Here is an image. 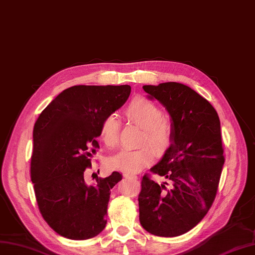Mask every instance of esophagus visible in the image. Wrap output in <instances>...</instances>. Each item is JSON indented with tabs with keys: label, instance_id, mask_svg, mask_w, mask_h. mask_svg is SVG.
I'll return each instance as SVG.
<instances>
[{
	"label": "esophagus",
	"instance_id": "34e87169",
	"mask_svg": "<svg viewBox=\"0 0 255 255\" xmlns=\"http://www.w3.org/2000/svg\"><path fill=\"white\" fill-rule=\"evenodd\" d=\"M125 177L126 178H131V179H136L137 178V176L136 175H134V174H125Z\"/></svg>",
	"mask_w": 255,
	"mask_h": 255
}]
</instances>
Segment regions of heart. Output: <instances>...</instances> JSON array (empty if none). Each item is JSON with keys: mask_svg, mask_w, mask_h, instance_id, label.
<instances>
[{"mask_svg": "<svg viewBox=\"0 0 255 255\" xmlns=\"http://www.w3.org/2000/svg\"><path fill=\"white\" fill-rule=\"evenodd\" d=\"M124 114L129 122L142 128L140 144L148 143L150 146L148 144L133 150L124 149L109 160V163L115 170L135 173L154 159V150L158 156H161L170 148L173 141V125L168 116L163 115L155 104L145 98L130 101ZM120 121L114 115H108L101 123L100 137L108 146L114 147L120 140Z\"/></svg>", "mask_w": 255, "mask_h": 255, "instance_id": "b5f03b06", "label": "heart"}]
</instances>
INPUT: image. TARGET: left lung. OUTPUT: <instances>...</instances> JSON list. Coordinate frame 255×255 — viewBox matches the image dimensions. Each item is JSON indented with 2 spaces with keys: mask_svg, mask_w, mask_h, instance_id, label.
I'll use <instances>...</instances> for the list:
<instances>
[{
  "mask_svg": "<svg viewBox=\"0 0 255 255\" xmlns=\"http://www.w3.org/2000/svg\"><path fill=\"white\" fill-rule=\"evenodd\" d=\"M143 90L168 110L173 141L150 169L163 183L146 174L142 178L140 223L152 235L175 237L193 229L215 201L224 164L220 120L215 108L185 84L165 82Z\"/></svg>",
  "mask_w": 255,
  "mask_h": 255,
  "instance_id": "8db88e82",
  "label": "left lung"
}]
</instances>
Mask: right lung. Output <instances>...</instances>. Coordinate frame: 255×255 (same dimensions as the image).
Wrapping results in <instances>:
<instances>
[{
	"label": "right lung",
	"mask_w": 255,
	"mask_h": 255,
	"mask_svg": "<svg viewBox=\"0 0 255 255\" xmlns=\"http://www.w3.org/2000/svg\"><path fill=\"white\" fill-rule=\"evenodd\" d=\"M130 85H75L43 110L33 130L31 178L39 212L57 234L72 241L97 236L106 228L111 189L119 172L95 184L86 168L99 144L101 123L126 103Z\"/></svg>",
	"instance_id": "obj_1"
}]
</instances>
